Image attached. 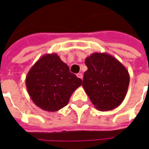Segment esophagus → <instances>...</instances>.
<instances>
[{
  "label": "esophagus",
  "mask_w": 149,
  "mask_h": 149,
  "mask_svg": "<svg viewBox=\"0 0 149 149\" xmlns=\"http://www.w3.org/2000/svg\"><path fill=\"white\" fill-rule=\"evenodd\" d=\"M77 77H78V78H80V79H82L83 74L81 73H78V74H77Z\"/></svg>",
  "instance_id": "34e87169"
}]
</instances>
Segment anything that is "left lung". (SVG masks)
<instances>
[{"label": "left lung", "instance_id": "1", "mask_svg": "<svg viewBox=\"0 0 149 149\" xmlns=\"http://www.w3.org/2000/svg\"><path fill=\"white\" fill-rule=\"evenodd\" d=\"M82 86L98 110L108 111L121 104L130 82L128 71L114 56L93 53L85 61Z\"/></svg>", "mask_w": 149, "mask_h": 149}]
</instances>
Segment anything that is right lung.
<instances>
[{
    "instance_id": "right-lung-1",
    "label": "right lung",
    "mask_w": 149,
    "mask_h": 149,
    "mask_svg": "<svg viewBox=\"0 0 149 149\" xmlns=\"http://www.w3.org/2000/svg\"><path fill=\"white\" fill-rule=\"evenodd\" d=\"M81 82L56 54L41 56L25 78L31 100L38 107L49 112H56L67 106L71 94Z\"/></svg>"
}]
</instances>
